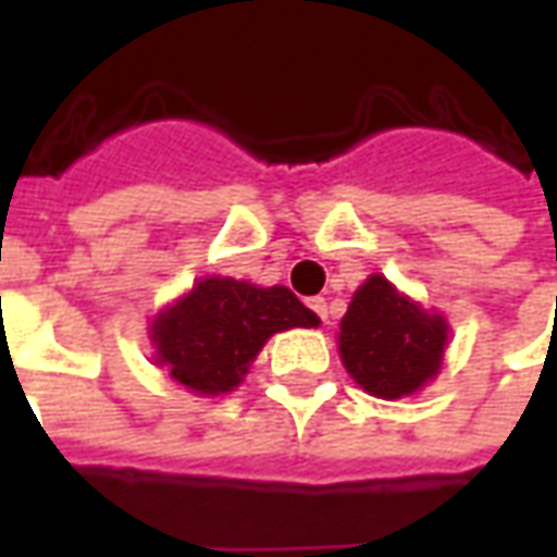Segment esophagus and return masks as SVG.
<instances>
[{
  "label": "esophagus",
  "mask_w": 557,
  "mask_h": 557,
  "mask_svg": "<svg viewBox=\"0 0 557 557\" xmlns=\"http://www.w3.org/2000/svg\"><path fill=\"white\" fill-rule=\"evenodd\" d=\"M307 307H310V310H313L319 319H327V301H325V298H310V301H307Z\"/></svg>",
  "instance_id": "34e87169"
}]
</instances>
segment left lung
I'll return each instance as SVG.
<instances>
[{
    "label": "left lung",
    "instance_id": "obj_1",
    "mask_svg": "<svg viewBox=\"0 0 557 557\" xmlns=\"http://www.w3.org/2000/svg\"><path fill=\"white\" fill-rule=\"evenodd\" d=\"M444 315L426 313L382 274L367 277L339 322V358L358 385L382 399L409 397L442 370Z\"/></svg>",
    "mask_w": 557,
    "mask_h": 557
}]
</instances>
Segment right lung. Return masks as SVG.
I'll return each mask as SVG.
<instances>
[{"instance_id": "add662e5", "label": "right lung", "mask_w": 557, "mask_h": 557, "mask_svg": "<svg viewBox=\"0 0 557 557\" xmlns=\"http://www.w3.org/2000/svg\"><path fill=\"white\" fill-rule=\"evenodd\" d=\"M286 286H253L232 277H206L151 322L154 363L202 397L230 394L262 351L265 339L289 327H315Z\"/></svg>"}]
</instances>
